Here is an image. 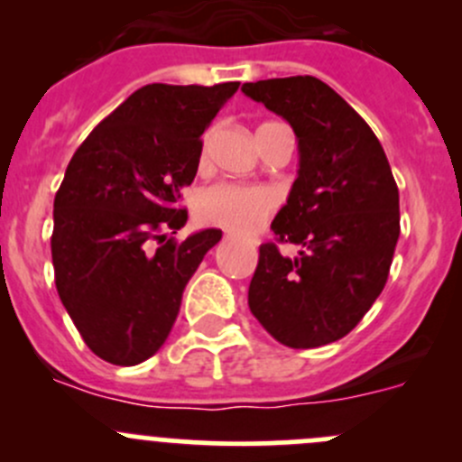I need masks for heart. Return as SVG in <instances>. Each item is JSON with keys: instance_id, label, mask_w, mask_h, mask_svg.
Instances as JSON below:
<instances>
[{"instance_id": "obj_1", "label": "heart", "mask_w": 462, "mask_h": 462, "mask_svg": "<svg viewBox=\"0 0 462 462\" xmlns=\"http://www.w3.org/2000/svg\"><path fill=\"white\" fill-rule=\"evenodd\" d=\"M261 125V129L270 127ZM257 132V134H259ZM214 129H208L201 141V162L208 161V149ZM277 194L265 185L244 183H214L197 197V217L208 226L223 227L232 232H253L277 209Z\"/></svg>"}]
</instances>
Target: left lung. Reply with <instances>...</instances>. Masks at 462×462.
I'll return each mask as SVG.
<instances>
[{"instance_id": "left-lung-1", "label": "left lung", "mask_w": 462, "mask_h": 462, "mask_svg": "<svg viewBox=\"0 0 462 462\" xmlns=\"http://www.w3.org/2000/svg\"><path fill=\"white\" fill-rule=\"evenodd\" d=\"M241 91L286 118L300 171L270 230L300 245L283 258L261 244L248 306L277 342L315 348L351 333L389 277L400 197L389 161L360 114L313 76L245 82Z\"/></svg>"}]
</instances>
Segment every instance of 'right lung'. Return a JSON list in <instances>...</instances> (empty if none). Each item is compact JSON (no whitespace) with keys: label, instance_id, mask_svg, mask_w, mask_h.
<instances>
[{"label":"right lung","instance_id":"right-lung-1","mask_svg":"<svg viewBox=\"0 0 462 462\" xmlns=\"http://www.w3.org/2000/svg\"><path fill=\"white\" fill-rule=\"evenodd\" d=\"M239 82L147 85L73 153L53 203L55 286L97 357L134 366L165 344L183 291L221 230L176 241L201 136Z\"/></svg>","mask_w":462,"mask_h":462}]
</instances>
